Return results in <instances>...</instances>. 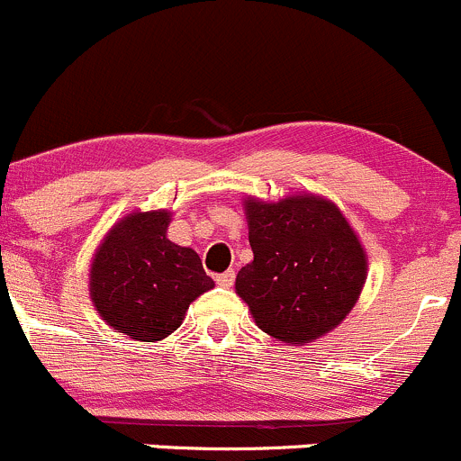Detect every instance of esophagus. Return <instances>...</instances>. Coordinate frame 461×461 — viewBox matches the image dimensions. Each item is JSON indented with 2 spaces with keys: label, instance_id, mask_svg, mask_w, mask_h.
<instances>
[{
  "label": "esophagus",
  "instance_id": "esophagus-1",
  "mask_svg": "<svg viewBox=\"0 0 461 461\" xmlns=\"http://www.w3.org/2000/svg\"><path fill=\"white\" fill-rule=\"evenodd\" d=\"M232 282H235V271H226V273H220V276H217V285L224 286V289H230Z\"/></svg>",
  "mask_w": 461,
  "mask_h": 461
}]
</instances>
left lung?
<instances>
[{"instance_id": "1", "label": "left lung", "mask_w": 461, "mask_h": 461, "mask_svg": "<svg viewBox=\"0 0 461 461\" xmlns=\"http://www.w3.org/2000/svg\"><path fill=\"white\" fill-rule=\"evenodd\" d=\"M253 259L235 294L255 325L286 345H307L340 325L361 298L367 253L331 199L295 193L280 202L244 197Z\"/></svg>"}]
</instances>
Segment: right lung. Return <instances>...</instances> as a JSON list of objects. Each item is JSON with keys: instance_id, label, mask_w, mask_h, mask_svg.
<instances>
[{"instance_id": "right-lung-1", "label": "right lung", "mask_w": 461, "mask_h": 461, "mask_svg": "<svg viewBox=\"0 0 461 461\" xmlns=\"http://www.w3.org/2000/svg\"><path fill=\"white\" fill-rule=\"evenodd\" d=\"M170 221L167 208L127 212L91 258V303L127 339H167L181 327L190 303L215 286L190 246L167 240Z\"/></svg>"}]
</instances>
